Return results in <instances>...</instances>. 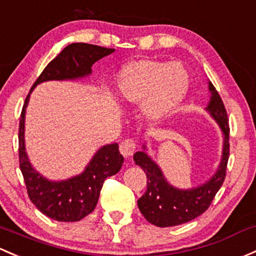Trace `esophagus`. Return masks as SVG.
<instances>
[{
  "label": "esophagus",
  "mask_w": 256,
  "mask_h": 256,
  "mask_svg": "<svg viewBox=\"0 0 256 256\" xmlns=\"http://www.w3.org/2000/svg\"><path fill=\"white\" fill-rule=\"evenodd\" d=\"M135 150H136V144L134 140L128 138L120 144V153L125 158L131 157V156L134 154V152H135Z\"/></svg>",
  "instance_id": "1"
}]
</instances>
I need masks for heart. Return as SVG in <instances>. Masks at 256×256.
<instances>
[{"mask_svg": "<svg viewBox=\"0 0 256 256\" xmlns=\"http://www.w3.org/2000/svg\"><path fill=\"white\" fill-rule=\"evenodd\" d=\"M189 74L180 62L138 58L125 64L114 80V94L125 104H141L144 119L160 122L184 100Z\"/></svg>", "mask_w": 256, "mask_h": 256, "instance_id": "heart-1", "label": "heart"}]
</instances>
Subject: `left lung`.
<instances>
[{
  "mask_svg": "<svg viewBox=\"0 0 256 256\" xmlns=\"http://www.w3.org/2000/svg\"><path fill=\"white\" fill-rule=\"evenodd\" d=\"M211 93L205 110L214 118L223 135L220 162L214 176L204 184L190 189H179L166 180L162 169L147 153L146 144L142 150L134 154V160L141 166L147 176V190L137 201L140 211L144 218L157 227H173L186 223L208 208L214 195L222 186L226 178L228 156H230V126L227 112L216 88L208 82Z\"/></svg>",
  "mask_w": 256,
  "mask_h": 256,
  "instance_id": "8db88e82",
  "label": "left lung"
}]
</instances>
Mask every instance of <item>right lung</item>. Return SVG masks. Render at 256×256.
I'll return each mask as SVG.
<instances>
[{
    "label": "right lung",
    "instance_id": "right-lung-1",
    "mask_svg": "<svg viewBox=\"0 0 256 256\" xmlns=\"http://www.w3.org/2000/svg\"><path fill=\"white\" fill-rule=\"evenodd\" d=\"M114 49L98 45L74 42L48 64L36 80L20 121V166L32 202L42 214L58 222H77L96 208L104 180L120 170L124 157L118 144H104L94 153L80 174L64 180H50L33 166L26 150V112L29 98L38 84L48 80H76L92 74V66L100 58L114 52Z\"/></svg>",
    "mask_w": 256,
    "mask_h": 256
}]
</instances>
